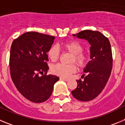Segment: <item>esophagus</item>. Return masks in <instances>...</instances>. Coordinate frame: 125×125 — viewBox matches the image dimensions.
<instances>
[{
    "mask_svg": "<svg viewBox=\"0 0 125 125\" xmlns=\"http://www.w3.org/2000/svg\"><path fill=\"white\" fill-rule=\"evenodd\" d=\"M60 80H62V81H68V79H67V78H62V77H61V78H60Z\"/></svg>",
    "mask_w": 125,
    "mask_h": 125,
    "instance_id": "obj_1",
    "label": "esophagus"
}]
</instances>
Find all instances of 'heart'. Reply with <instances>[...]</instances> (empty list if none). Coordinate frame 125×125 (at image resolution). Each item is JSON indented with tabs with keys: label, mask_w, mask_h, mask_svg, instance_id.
Wrapping results in <instances>:
<instances>
[{
	"label": "heart",
	"mask_w": 125,
	"mask_h": 125,
	"mask_svg": "<svg viewBox=\"0 0 125 125\" xmlns=\"http://www.w3.org/2000/svg\"><path fill=\"white\" fill-rule=\"evenodd\" d=\"M62 47L66 52L72 54L71 57V62H76L80 68H83L87 64L88 61V55L83 52V46L79 42L76 41L64 42ZM47 56L52 62L57 61L60 56V51L57 46H52L47 52ZM77 71V67L74 64L65 65L63 64H57L51 68V71L53 74L62 77L68 78L73 73Z\"/></svg>",
	"instance_id": "b5f03b06"
}]
</instances>
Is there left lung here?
Instances as JSON below:
<instances>
[{
    "instance_id": "1",
    "label": "left lung",
    "mask_w": 125,
    "mask_h": 125,
    "mask_svg": "<svg viewBox=\"0 0 125 125\" xmlns=\"http://www.w3.org/2000/svg\"><path fill=\"white\" fill-rule=\"evenodd\" d=\"M73 36L89 42L91 61L84 69L85 74L82 76L84 80L76 81L78 86L71 93L79 101H91L101 93L111 74L113 67L111 44L108 39L98 31L84 30Z\"/></svg>"
}]
</instances>
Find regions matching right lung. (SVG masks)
<instances>
[{"instance_id":"1","label":"right lung","mask_w":125,"mask_h":125,"mask_svg":"<svg viewBox=\"0 0 125 125\" xmlns=\"http://www.w3.org/2000/svg\"><path fill=\"white\" fill-rule=\"evenodd\" d=\"M55 37L37 32H27L12 42L10 53L11 78L17 90L33 103L49 98L59 78L47 75V52ZM39 73L42 76H40Z\"/></svg>"}]
</instances>
